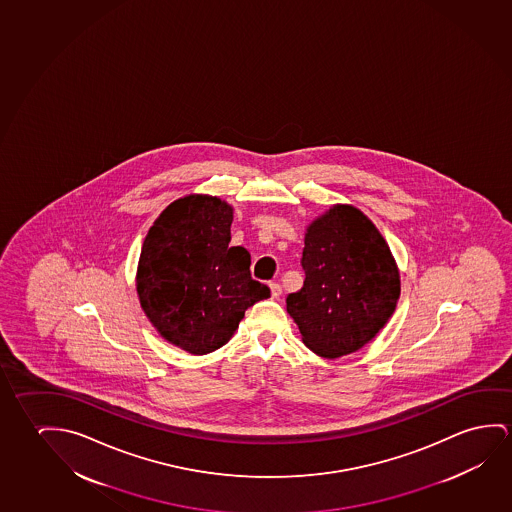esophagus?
I'll return each instance as SVG.
<instances>
[{
    "instance_id": "34e87169",
    "label": "esophagus",
    "mask_w": 512,
    "mask_h": 512,
    "mask_svg": "<svg viewBox=\"0 0 512 512\" xmlns=\"http://www.w3.org/2000/svg\"><path fill=\"white\" fill-rule=\"evenodd\" d=\"M269 287H271V296H273V298L278 299L282 296V287H280V284L273 282Z\"/></svg>"
}]
</instances>
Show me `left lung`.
I'll return each instance as SVG.
<instances>
[{"mask_svg":"<svg viewBox=\"0 0 512 512\" xmlns=\"http://www.w3.org/2000/svg\"><path fill=\"white\" fill-rule=\"evenodd\" d=\"M305 282L287 296L303 344L324 358L362 349L394 314L401 276L385 237L353 205L312 221L301 257Z\"/></svg>","mask_w":512,"mask_h":512,"instance_id":"obj_1","label":"left lung"}]
</instances>
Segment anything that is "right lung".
<instances>
[{"label":"right lung","instance_id":"obj_1","mask_svg":"<svg viewBox=\"0 0 512 512\" xmlns=\"http://www.w3.org/2000/svg\"><path fill=\"white\" fill-rule=\"evenodd\" d=\"M234 209L209 195L179 198L143 241L136 291L163 339L191 354L232 339L246 308L271 296L253 280L250 253L228 246Z\"/></svg>","mask_w":512,"mask_h":512}]
</instances>
